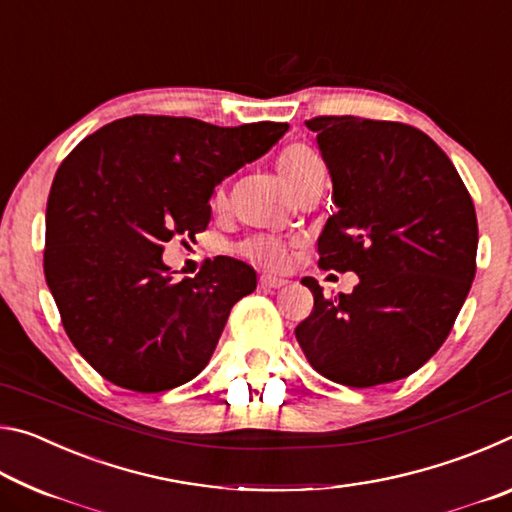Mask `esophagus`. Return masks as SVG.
Returning <instances> with one entry per match:
<instances>
[{
	"label": "esophagus",
	"mask_w": 512,
	"mask_h": 512,
	"mask_svg": "<svg viewBox=\"0 0 512 512\" xmlns=\"http://www.w3.org/2000/svg\"><path fill=\"white\" fill-rule=\"evenodd\" d=\"M259 284H262L264 291H277V289L287 287L289 280H284V277H277V275H262Z\"/></svg>",
	"instance_id": "1"
}]
</instances>
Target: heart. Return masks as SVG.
Masks as SVG:
<instances>
[{"label": "heart", "instance_id": "obj_1", "mask_svg": "<svg viewBox=\"0 0 512 512\" xmlns=\"http://www.w3.org/2000/svg\"><path fill=\"white\" fill-rule=\"evenodd\" d=\"M277 167H280L282 178L287 180L289 187L293 189L298 183H302L311 173L323 169V162L318 160V155L307 149V146H289L287 151L280 155L277 160ZM223 201V194H216L214 203L219 205ZM244 253L253 259H259V262L266 264H282L284 262V246L277 239H253L244 246Z\"/></svg>", "mask_w": 512, "mask_h": 512}]
</instances>
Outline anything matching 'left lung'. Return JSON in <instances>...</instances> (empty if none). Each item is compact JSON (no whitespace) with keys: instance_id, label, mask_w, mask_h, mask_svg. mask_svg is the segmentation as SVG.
<instances>
[{"instance_id":"8db88e82","label":"left lung","mask_w":512,"mask_h":512,"mask_svg":"<svg viewBox=\"0 0 512 512\" xmlns=\"http://www.w3.org/2000/svg\"><path fill=\"white\" fill-rule=\"evenodd\" d=\"M332 176L336 212L318 266L354 271L352 293L325 298L296 327L307 361L336 384L370 388L424 366L452 332L476 273L472 196L445 151L400 121H305Z\"/></svg>"}]
</instances>
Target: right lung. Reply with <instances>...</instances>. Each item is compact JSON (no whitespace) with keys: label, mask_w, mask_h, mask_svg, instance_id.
I'll list each match as a JSON object with an SVG mask.
<instances>
[{"label":"right lung","mask_w":512,"mask_h":512,"mask_svg":"<svg viewBox=\"0 0 512 512\" xmlns=\"http://www.w3.org/2000/svg\"><path fill=\"white\" fill-rule=\"evenodd\" d=\"M287 128L133 115L85 137L60 164L47 201L45 277L69 341L103 379L162 393L207 366L257 275L214 257L173 282L162 244L205 230L214 187Z\"/></svg>","instance_id":"obj_1"}]
</instances>
